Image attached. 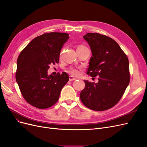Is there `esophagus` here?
<instances>
[{
  "mask_svg": "<svg viewBox=\"0 0 147 147\" xmlns=\"http://www.w3.org/2000/svg\"><path fill=\"white\" fill-rule=\"evenodd\" d=\"M76 78H74L73 76H70L69 77V81H74V80H75Z\"/></svg>",
  "mask_w": 147,
  "mask_h": 147,
  "instance_id": "34e87169",
  "label": "esophagus"
}]
</instances>
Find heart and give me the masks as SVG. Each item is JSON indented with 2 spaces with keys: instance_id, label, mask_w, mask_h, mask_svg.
<instances>
[{
  "instance_id": "heart-1",
  "label": "heart",
  "mask_w": 147,
  "mask_h": 147,
  "mask_svg": "<svg viewBox=\"0 0 147 147\" xmlns=\"http://www.w3.org/2000/svg\"><path fill=\"white\" fill-rule=\"evenodd\" d=\"M79 47H82V46H79ZM69 72L70 74H72L73 75H75V76L78 75L80 74L79 70L78 69H76V68H71L70 69Z\"/></svg>"
}]
</instances>
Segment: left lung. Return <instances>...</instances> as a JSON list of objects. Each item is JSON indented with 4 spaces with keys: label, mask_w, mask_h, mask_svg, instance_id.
Here are the masks:
<instances>
[{
    "label": "left lung",
    "mask_w": 147,
    "mask_h": 147,
    "mask_svg": "<svg viewBox=\"0 0 147 147\" xmlns=\"http://www.w3.org/2000/svg\"><path fill=\"white\" fill-rule=\"evenodd\" d=\"M83 38L92 56L88 74L98 76V82L84 80L85 88L80 97L87 108L97 111L110 109L122 98L130 81L129 61L114 39L97 33H88Z\"/></svg>",
    "instance_id": "8db88e82"
}]
</instances>
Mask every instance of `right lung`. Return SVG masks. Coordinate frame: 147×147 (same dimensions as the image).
Returning <instances> with one entry per match:
<instances>
[{
    "label": "right lung",
    "mask_w": 147,
    "mask_h": 147,
    "mask_svg": "<svg viewBox=\"0 0 147 147\" xmlns=\"http://www.w3.org/2000/svg\"><path fill=\"white\" fill-rule=\"evenodd\" d=\"M69 38L65 33H44L34 38L19 55L16 80L25 100L39 109L57 103L69 80L63 72L48 74L50 64L59 63L61 50Z\"/></svg>",
    "instance_id": "1"
}]
</instances>
